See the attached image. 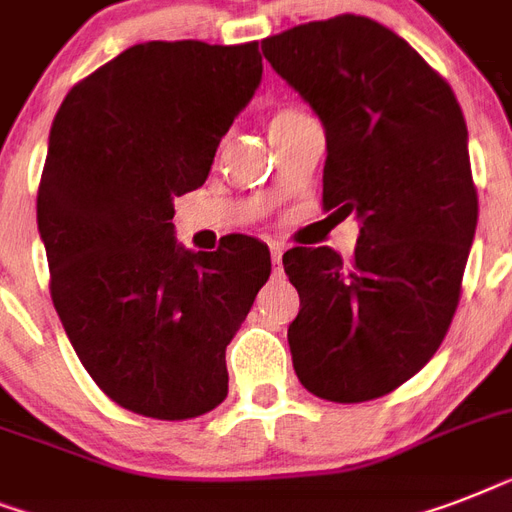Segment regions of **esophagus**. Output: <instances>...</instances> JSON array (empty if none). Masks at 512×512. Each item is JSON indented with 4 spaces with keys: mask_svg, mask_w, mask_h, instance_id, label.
Returning a JSON list of instances; mask_svg holds the SVG:
<instances>
[{
    "mask_svg": "<svg viewBox=\"0 0 512 512\" xmlns=\"http://www.w3.org/2000/svg\"><path fill=\"white\" fill-rule=\"evenodd\" d=\"M281 255H284V247H281V244H271L273 271H281Z\"/></svg>",
    "mask_w": 512,
    "mask_h": 512,
    "instance_id": "obj_1",
    "label": "esophagus"
}]
</instances>
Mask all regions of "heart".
<instances>
[{
	"label": "heart",
	"mask_w": 512,
	"mask_h": 512,
	"mask_svg": "<svg viewBox=\"0 0 512 512\" xmlns=\"http://www.w3.org/2000/svg\"><path fill=\"white\" fill-rule=\"evenodd\" d=\"M295 116H300V111H295V108H279V111H273L271 127H276V124L289 122V119H295Z\"/></svg>",
	"instance_id": "1"
}]
</instances>
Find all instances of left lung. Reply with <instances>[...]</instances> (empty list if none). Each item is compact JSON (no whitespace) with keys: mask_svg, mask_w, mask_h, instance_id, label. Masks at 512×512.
Returning a JSON list of instances; mask_svg holds the SVG:
<instances>
[{"mask_svg":"<svg viewBox=\"0 0 512 512\" xmlns=\"http://www.w3.org/2000/svg\"><path fill=\"white\" fill-rule=\"evenodd\" d=\"M263 55L327 130L324 212L361 220L350 260L284 252L297 380L335 404L372 401L428 364L460 303L478 223L465 116L444 76L364 15L268 36Z\"/></svg>","mask_w":512,"mask_h":512,"instance_id":"8db88e82","label":"left lung"}]
</instances>
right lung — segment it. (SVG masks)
<instances>
[{"mask_svg":"<svg viewBox=\"0 0 512 512\" xmlns=\"http://www.w3.org/2000/svg\"><path fill=\"white\" fill-rule=\"evenodd\" d=\"M263 76L257 42L135 44L76 82L55 114L36 196L50 295L111 401L191 420L228 396L225 348L271 276L263 241L175 239V196L204 185Z\"/></svg>","mask_w":512,"mask_h":512,"instance_id":"1","label":"right lung"}]
</instances>
